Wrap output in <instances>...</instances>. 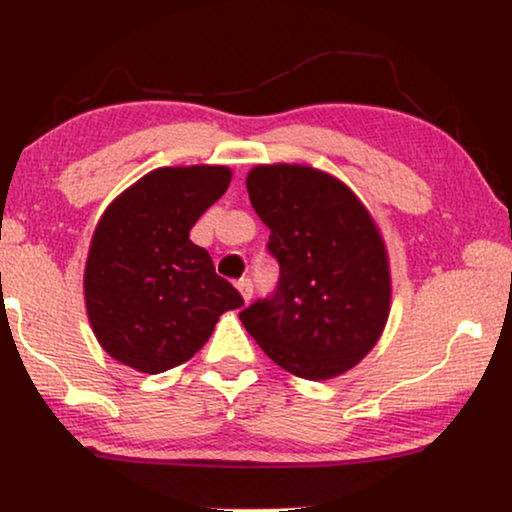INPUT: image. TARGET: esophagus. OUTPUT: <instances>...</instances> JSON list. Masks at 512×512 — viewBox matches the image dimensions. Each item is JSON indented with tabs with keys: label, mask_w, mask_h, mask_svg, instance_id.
Wrapping results in <instances>:
<instances>
[{
	"label": "esophagus",
	"mask_w": 512,
	"mask_h": 512,
	"mask_svg": "<svg viewBox=\"0 0 512 512\" xmlns=\"http://www.w3.org/2000/svg\"><path fill=\"white\" fill-rule=\"evenodd\" d=\"M235 286H237V291L242 293L244 303H249L251 296H254V284H251V279H240Z\"/></svg>",
	"instance_id": "esophagus-1"
}]
</instances>
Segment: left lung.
I'll list each match as a JSON object with an SVG mask.
<instances>
[{
	"label": "left lung",
	"instance_id": "obj_1",
	"mask_svg": "<svg viewBox=\"0 0 512 512\" xmlns=\"http://www.w3.org/2000/svg\"><path fill=\"white\" fill-rule=\"evenodd\" d=\"M247 191L270 228L279 282L240 312L244 328L293 375L347 373L389 317V258L373 216L340 179L307 165H256Z\"/></svg>",
	"mask_w": 512,
	"mask_h": 512
}]
</instances>
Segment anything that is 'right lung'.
Listing matches in <instances>:
<instances>
[{
	"label": "right lung",
	"mask_w": 512,
	"mask_h": 512,
	"mask_svg": "<svg viewBox=\"0 0 512 512\" xmlns=\"http://www.w3.org/2000/svg\"><path fill=\"white\" fill-rule=\"evenodd\" d=\"M230 177L223 165L160 167L104 209L83 296L97 342L116 361L165 373L205 345L223 312L244 305L207 249L188 240Z\"/></svg>",
	"instance_id": "1"
}]
</instances>
